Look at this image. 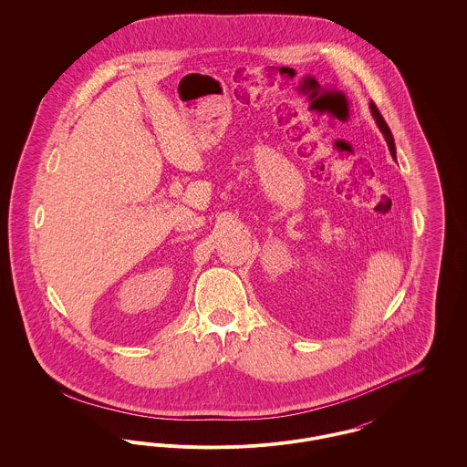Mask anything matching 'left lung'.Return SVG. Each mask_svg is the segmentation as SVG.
<instances>
[{"label":"left lung","instance_id":"8db88e82","mask_svg":"<svg viewBox=\"0 0 467 467\" xmlns=\"http://www.w3.org/2000/svg\"><path fill=\"white\" fill-rule=\"evenodd\" d=\"M369 109H371V113H373V117H375V120H377L379 131L383 133L385 140H387V145H389V150H390V154H392V157H396V145H394V138H392V133H390V130H389V126H387L385 119L381 117V113L378 111L377 105H375L373 101H371Z\"/></svg>","mask_w":467,"mask_h":467}]
</instances>
